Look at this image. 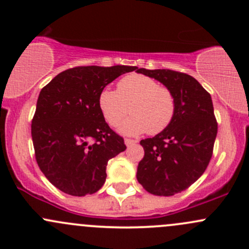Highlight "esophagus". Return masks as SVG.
I'll return each mask as SVG.
<instances>
[{
	"label": "esophagus",
	"mask_w": 249,
	"mask_h": 249,
	"mask_svg": "<svg viewBox=\"0 0 249 249\" xmlns=\"http://www.w3.org/2000/svg\"><path fill=\"white\" fill-rule=\"evenodd\" d=\"M137 141L136 140H131V139H125V144L127 145V147H130V145L132 144H136Z\"/></svg>",
	"instance_id": "obj_1"
}]
</instances>
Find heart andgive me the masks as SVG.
<instances>
[{
    "label": "heart",
    "mask_w": 249,
    "mask_h": 249,
    "mask_svg": "<svg viewBox=\"0 0 249 249\" xmlns=\"http://www.w3.org/2000/svg\"><path fill=\"white\" fill-rule=\"evenodd\" d=\"M97 104L106 123L113 127L118 126L130 110L132 115L120 127L126 135L145 131L150 135L160 134L171 124L176 112L172 90L143 74L122 78L117 91L104 89Z\"/></svg>",
    "instance_id": "1"
}]
</instances>
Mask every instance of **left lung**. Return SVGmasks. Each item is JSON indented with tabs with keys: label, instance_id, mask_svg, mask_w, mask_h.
Here are the masks:
<instances>
[{
	"label": "left lung",
	"instance_id": "left-lung-1",
	"mask_svg": "<svg viewBox=\"0 0 249 249\" xmlns=\"http://www.w3.org/2000/svg\"><path fill=\"white\" fill-rule=\"evenodd\" d=\"M172 90L176 112L171 124L152 139L141 141L144 157L137 180L148 193L171 196L188 189L207 169L218 124L211 95L195 79L172 70L134 69Z\"/></svg>",
	"mask_w": 249,
	"mask_h": 249
}]
</instances>
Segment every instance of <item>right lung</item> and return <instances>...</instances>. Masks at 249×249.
I'll return each instance as SVG.
<instances>
[{
  "label": "right lung",
  "instance_id": "add662e5",
  "mask_svg": "<svg viewBox=\"0 0 249 249\" xmlns=\"http://www.w3.org/2000/svg\"><path fill=\"white\" fill-rule=\"evenodd\" d=\"M132 66H78L41 90L31 124L39 169L54 187L72 196L101 189L109 159L126 149L99 108V95Z\"/></svg>",
  "mask_w": 249,
  "mask_h": 249
}]
</instances>
